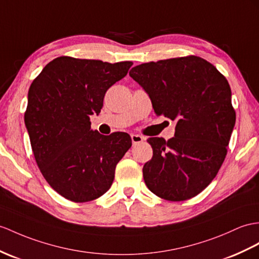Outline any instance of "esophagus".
Instances as JSON below:
<instances>
[{
    "mask_svg": "<svg viewBox=\"0 0 259 259\" xmlns=\"http://www.w3.org/2000/svg\"><path fill=\"white\" fill-rule=\"evenodd\" d=\"M132 138V143H133V145H136V144H140L142 143L143 141H145V138L141 135H137V134H133L131 136Z\"/></svg>",
    "mask_w": 259,
    "mask_h": 259,
    "instance_id": "34e87169",
    "label": "esophagus"
}]
</instances>
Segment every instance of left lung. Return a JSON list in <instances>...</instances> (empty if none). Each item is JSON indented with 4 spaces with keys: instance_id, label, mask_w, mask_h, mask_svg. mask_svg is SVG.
<instances>
[{
    "instance_id": "1",
    "label": "left lung",
    "mask_w": 259,
    "mask_h": 259,
    "mask_svg": "<svg viewBox=\"0 0 259 259\" xmlns=\"http://www.w3.org/2000/svg\"><path fill=\"white\" fill-rule=\"evenodd\" d=\"M130 75L147 92L156 115L177 121L175 137H151L143 167L149 190L168 201L191 199L215 178L228 154L235 111L228 80L197 56L146 62Z\"/></svg>"
}]
</instances>
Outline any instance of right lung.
I'll return each mask as SVG.
<instances>
[{
    "label": "right lung",
    "mask_w": 259,
    "mask_h": 259,
    "mask_svg": "<svg viewBox=\"0 0 259 259\" xmlns=\"http://www.w3.org/2000/svg\"><path fill=\"white\" fill-rule=\"evenodd\" d=\"M132 65L62 56L30 84L25 125L37 166L49 186L73 202L108 191L117 162L132 146L128 134L101 135L90 122L101 112L105 92Z\"/></svg>",
    "instance_id": "add662e5"
}]
</instances>
